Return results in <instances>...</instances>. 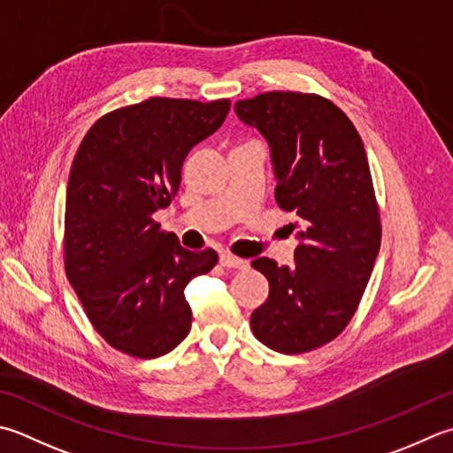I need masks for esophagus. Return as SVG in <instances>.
Wrapping results in <instances>:
<instances>
[{
	"instance_id": "34e87169",
	"label": "esophagus",
	"mask_w": 453,
	"mask_h": 453,
	"mask_svg": "<svg viewBox=\"0 0 453 453\" xmlns=\"http://www.w3.org/2000/svg\"><path fill=\"white\" fill-rule=\"evenodd\" d=\"M219 263L224 265V267H227V269H245L247 267V261L245 259H239V257L227 253V251H224V253L219 255Z\"/></svg>"
}]
</instances>
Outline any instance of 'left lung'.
<instances>
[{"label": "left lung", "mask_w": 453, "mask_h": 453, "mask_svg": "<svg viewBox=\"0 0 453 453\" xmlns=\"http://www.w3.org/2000/svg\"><path fill=\"white\" fill-rule=\"evenodd\" d=\"M235 113L271 147L279 208L292 211L295 267L259 257L269 280L251 330L267 348L296 356L338 338L356 314L380 247V214L365 147L338 105L318 94L265 92Z\"/></svg>", "instance_id": "1"}]
</instances>
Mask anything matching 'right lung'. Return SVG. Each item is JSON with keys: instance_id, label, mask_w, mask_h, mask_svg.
Returning <instances> with one entry per match:
<instances>
[{"instance_id": "right-lung-1", "label": "right lung", "mask_w": 453, "mask_h": 453, "mask_svg": "<svg viewBox=\"0 0 453 453\" xmlns=\"http://www.w3.org/2000/svg\"><path fill=\"white\" fill-rule=\"evenodd\" d=\"M229 105L149 97L102 115L76 150L65 271L94 330L131 357H161L188 335L184 288L218 263L214 250H184L153 214L171 203L186 155L224 123Z\"/></svg>"}]
</instances>
